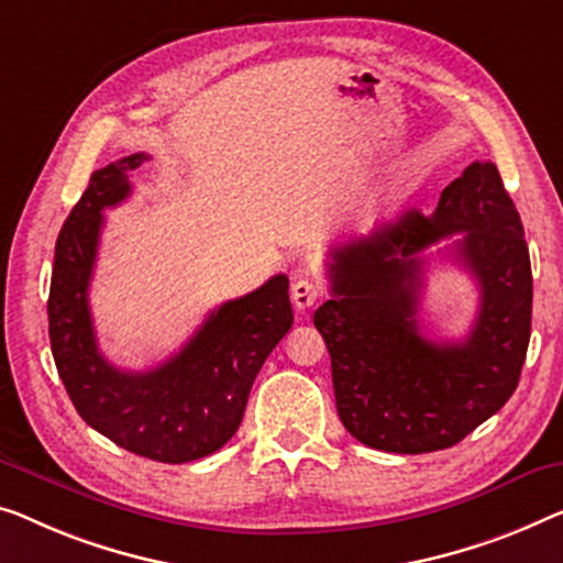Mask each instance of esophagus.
I'll return each instance as SVG.
<instances>
[{
	"label": "esophagus",
	"mask_w": 563,
	"mask_h": 563,
	"mask_svg": "<svg viewBox=\"0 0 563 563\" xmlns=\"http://www.w3.org/2000/svg\"><path fill=\"white\" fill-rule=\"evenodd\" d=\"M290 296H292V306H296L298 310H306V308H310L313 303H318V300H321L323 288L310 278H298L296 283H292Z\"/></svg>",
	"instance_id": "obj_1"
}]
</instances>
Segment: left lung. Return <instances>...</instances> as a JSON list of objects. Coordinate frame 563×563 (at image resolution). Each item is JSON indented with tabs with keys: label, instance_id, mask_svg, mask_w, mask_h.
<instances>
[{
	"label": "left lung",
	"instance_id": "obj_1",
	"mask_svg": "<svg viewBox=\"0 0 563 563\" xmlns=\"http://www.w3.org/2000/svg\"><path fill=\"white\" fill-rule=\"evenodd\" d=\"M452 247L482 288L468 339L418 333L427 246ZM331 300L313 323L331 354L335 409L374 450L419 455L457 444L516 391L531 339L533 278L523 224L490 162H473L424 217L407 209L364 238L333 247Z\"/></svg>",
	"mask_w": 563,
	"mask_h": 563
}]
</instances>
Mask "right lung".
<instances>
[{
	"mask_svg": "<svg viewBox=\"0 0 563 563\" xmlns=\"http://www.w3.org/2000/svg\"><path fill=\"white\" fill-rule=\"evenodd\" d=\"M131 154L90 174L55 242L49 280V346L78 415L119 448L156 463L212 455L242 422L253 382L292 325L288 278L260 285L207 316L179 354L148 372H123L98 351L88 288L103 209L131 195L129 172L146 162Z\"/></svg>",
	"mask_w": 563,
	"mask_h": 563,
	"instance_id": "1",
	"label": "right lung"
}]
</instances>
